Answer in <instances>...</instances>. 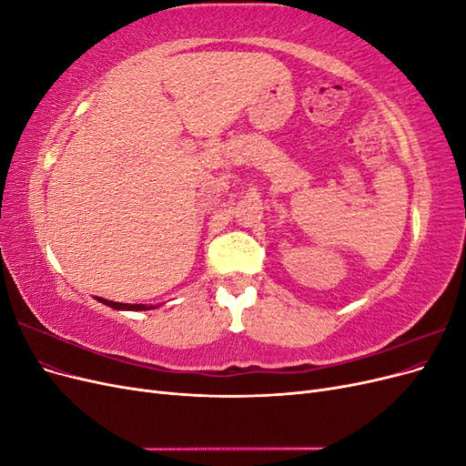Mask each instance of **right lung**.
<instances>
[{
	"label": "right lung",
	"instance_id": "right-lung-1",
	"mask_svg": "<svg viewBox=\"0 0 466 466\" xmlns=\"http://www.w3.org/2000/svg\"><path fill=\"white\" fill-rule=\"evenodd\" d=\"M96 301H101L103 305H106V307H112V309H116V311H149V309H155L153 305H142V303H137V305H132V303H118V301H108V299H103V298H95ZM159 307V305H157Z\"/></svg>",
	"mask_w": 466,
	"mask_h": 466
}]
</instances>
